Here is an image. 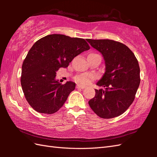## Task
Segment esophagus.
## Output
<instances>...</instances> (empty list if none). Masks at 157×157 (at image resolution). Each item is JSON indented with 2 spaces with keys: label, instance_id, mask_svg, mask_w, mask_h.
Here are the masks:
<instances>
[{
  "label": "esophagus",
  "instance_id": "1",
  "mask_svg": "<svg viewBox=\"0 0 157 157\" xmlns=\"http://www.w3.org/2000/svg\"><path fill=\"white\" fill-rule=\"evenodd\" d=\"M77 88H80V89H84L86 88L85 86H83V85H80V84H78L76 86Z\"/></svg>",
  "mask_w": 157,
  "mask_h": 157
}]
</instances>
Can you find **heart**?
Here are the masks:
<instances>
[{
	"instance_id": "1",
	"label": "heart",
	"mask_w": 157,
	"mask_h": 157,
	"mask_svg": "<svg viewBox=\"0 0 157 157\" xmlns=\"http://www.w3.org/2000/svg\"><path fill=\"white\" fill-rule=\"evenodd\" d=\"M90 55H96L94 53H91ZM75 80L82 84H88L91 82L92 79H94V75L91 74H80L75 77Z\"/></svg>"
}]
</instances>
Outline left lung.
Masks as SVG:
<instances>
[{"label": "left lung", "instance_id": "obj_1", "mask_svg": "<svg viewBox=\"0 0 157 157\" xmlns=\"http://www.w3.org/2000/svg\"><path fill=\"white\" fill-rule=\"evenodd\" d=\"M87 41L102 55L106 67L105 73L96 84L105 90H95V96L88 104L100 117H116L134 101L140 82L138 61L131 50L119 42L108 39Z\"/></svg>", "mask_w": 157, "mask_h": 157}]
</instances>
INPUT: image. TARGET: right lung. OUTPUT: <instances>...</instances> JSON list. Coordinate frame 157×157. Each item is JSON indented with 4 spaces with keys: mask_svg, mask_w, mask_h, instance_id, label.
Returning <instances> with one entry per match:
<instances>
[{
    "mask_svg": "<svg viewBox=\"0 0 157 157\" xmlns=\"http://www.w3.org/2000/svg\"><path fill=\"white\" fill-rule=\"evenodd\" d=\"M89 49L84 39L62 34L48 35L34 43L23 62L21 84L25 99L35 111L52 114L62 107L75 84H60L55 79L56 72Z\"/></svg>",
    "mask_w": 157,
    "mask_h": 157,
    "instance_id": "obj_1",
    "label": "right lung"
}]
</instances>
